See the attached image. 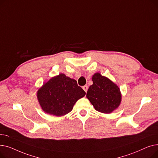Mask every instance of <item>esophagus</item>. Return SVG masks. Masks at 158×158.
<instances>
[{
  "label": "esophagus",
  "mask_w": 158,
  "mask_h": 158,
  "mask_svg": "<svg viewBox=\"0 0 158 158\" xmlns=\"http://www.w3.org/2000/svg\"><path fill=\"white\" fill-rule=\"evenodd\" d=\"M82 88H83V89L85 90V92L86 93L87 91H88V86H87L86 85H85V86H82Z\"/></svg>",
  "instance_id": "34e87169"
}]
</instances>
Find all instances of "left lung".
I'll return each mask as SVG.
<instances>
[{"label":"left lung","instance_id":"obj_1","mask_svg":"<svg viewBox=\"0 0 158 158\" xmlns=\"http://www.w3.org/2000/svg\"><path fill=\"white\" fill-rule=\"evenodd\" d=\"M94 83L86 94V97L95 109L103 113H110L119 106L121 94L119 88L107 77L99 73L92 77Z\"/></svg>","mask_w":158,"mask_h":158}]
</instances>
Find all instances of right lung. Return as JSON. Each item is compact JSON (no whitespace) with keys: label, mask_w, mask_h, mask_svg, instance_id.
Returning a JSON list of instances; mask_svg holds the SVG:
<instances>
[{"label":"right lung","mask_w":158,"mask_h":158,"mask_svg":"<svg viewBox=\"0 0 158 158\" xmlns=\"http://www.w3.org/2000/svg\"><path fill=\"white\" fill-rule=\"evenodd\" d=\"M85 94L76 80L60 73L45 83L37 96L45 112L60 117L70 112L75 103Z\"/></svg>","instance_id":"add662e5"}]
</instances>
